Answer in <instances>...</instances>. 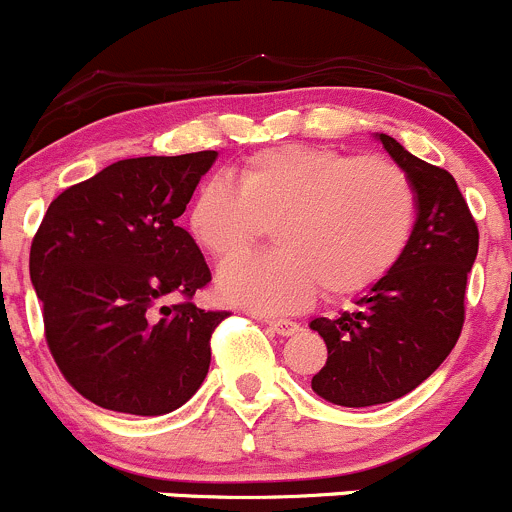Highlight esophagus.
<instances>
[{"label": "esophagus", "mask_w": 512, "mask_h": 512, "mask_svg": "<svg viewBox=\"0 0 512 512\" xmlns=\"http://www.w3.org/2000/svg\"><path fill=\"white\" fill-rule=\"evenodd\" d=\"M266 325L278 335H295L300 330V325L293 320H266Z\"/></svg>", "instance_id": "1"}]
</instances>
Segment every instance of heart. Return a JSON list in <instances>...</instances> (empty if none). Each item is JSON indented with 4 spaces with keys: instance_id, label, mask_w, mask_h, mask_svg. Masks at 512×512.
<instances>
[{
    "instance_id": "heart-1",
    "label": "heart",
    "mask_w": 512,
    "mask_h": 512,
    "mask_svg": "<svg viewBox=\"0 0 512 512\" xmlns=\"http://www.w3.org/2000/svg\"><path fill=\"white\" fill-rule=\"evenodd\" d=\"M187 226L217 261L241 256L273 226L278 249L221 268L219 293L261 313H293L323 286L333 298L379 286L409 249L416 192L387 157L281 145L241 162L236 184L204 182Z\"/></svg>"
}]
</instances>
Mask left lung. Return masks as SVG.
<instances>
[{"label": "left lung", "mask_w": 512, "mask_h": 512, "mask_svg": "<svg viewBox=\"0 0 512 512\" xmlns=\"http://www.w3.org/2000/svg\"><path fill=\"white\" fill-rule=\"evenodd\" d=\"M379 140L416 192L409 249L355 310L310 323L328 345L313 392L355 409L394 402L439 370L461 335L466 281L478 254L476 219L456 179L389 135Z\"/></svg>", "instance_id": "1"}]
</instances>
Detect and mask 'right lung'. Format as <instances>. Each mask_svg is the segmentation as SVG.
<instances>
[{"instance_id":"obj_1","label":"right lung","mask_w":512,"mask_h":512,"mask_svg":"<svg viewBox=\"0 0 512 512\" xmlns=\"http://www.w3.org/2000/svg\"><path fill=\"white\" fill-rule=\"evenodd\" d=\"M217 152L133 157L63 189L31 241L29 273L51 357L81 397L110 412L182 407L212 362L226 310H202L212 281L177 226ZM172 294L183 298L165 306Z\"/></svg>"}]
</instances>
